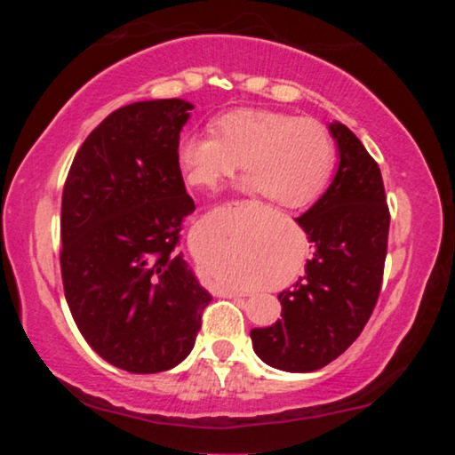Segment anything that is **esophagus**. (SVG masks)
<instances>
[{
  "label": "esophagus",
  "instance_id": "34e87169",
  "mask_svg": "<svg viewBox=\"0 0 455 455\" xmlns=\"http://www.w3.org/2000/svg\"><path fill=\"white\" fill-rule=\"evenodd\" d=\"M225 295H227V297H243V292H238V291H225Z\"/></svg>",
  "mask_w": 455,
  "mask_h": 455
}]
</instances>
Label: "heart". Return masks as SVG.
I'll return each mask as SVG.
<instances>
[{"mask_svg": "<svg viewBox=\"0 0 455 455\" xmlns=\"http://www.w3.org/2000/svg\"><path fill=\"white\" fill-rule=\"evenodd\" d=\"M214 130L219 137L188 132L179 140V166L192 187H219L243 163L246 192L297 209L321 195L333 171V138L315 120L244 108L220 116Z\"/></svg>", "mask_w": 455, "mask_h": 455, "instance_id": "b5f03b06", "label": "heart"}]
</instances>
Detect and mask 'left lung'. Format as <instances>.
<instances>
[{
    "mask_svg": "<svg viewBox=\"0 0 455 455\" xmlns=\"http://www.w3.org/2000/svg\"><path fill=\"white\" fill-rule=\"evenodd\" d=\"M339 166L329 188L297 219L313 244L305 275L279 292L281 315L252 329V349L289 373L325 367L355 341L373 313L387 255L389 211L381 171L341 122H331Z\"/></svg>",
    "mask_w": 455,
    "mask_h": 455,
    "instance_id": "8db88e82",
    "label": "left lung"
}]
</instances>
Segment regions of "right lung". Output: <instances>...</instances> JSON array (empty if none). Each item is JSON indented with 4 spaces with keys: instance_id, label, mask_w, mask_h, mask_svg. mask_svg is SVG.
<instances>
[{
    "instance_id": "add662e5",
    "label": "right lung",
    "mask_w": 455,
    "mask_h": 455,
    "mask_svg": "<svg viewBox=\"0 0 455 455\" xmlns=\"http://www.w3.org/2000/svg\"><path fill=\"white\" fill-rule=\"evenodd\" d=\"M180 98L118 108L80 146L61 195V281L88 345L130 373L168 371L195 347L211 292L179 251L195 211L179 166Z\"/></svg>"
}]
</instances>
